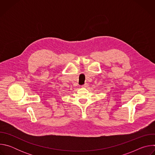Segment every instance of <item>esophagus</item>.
<instances>
[{
  "instance_id": "esophagus-1",
  "label": "esophagus",
  "mask_w": 155,
  "mask_h": 155,
  "mask_svg": "<svg viewBox=\"0 0 155 155\" xmlns=\"http://www.w3.org/2000/svg\"><path fill=\"white\" fill-rule=\"evenodd\" d=\"M87 86H88V84H87V83H85L84 85L82 86V87H87Z\"/></svg>"
}]
</instances>
